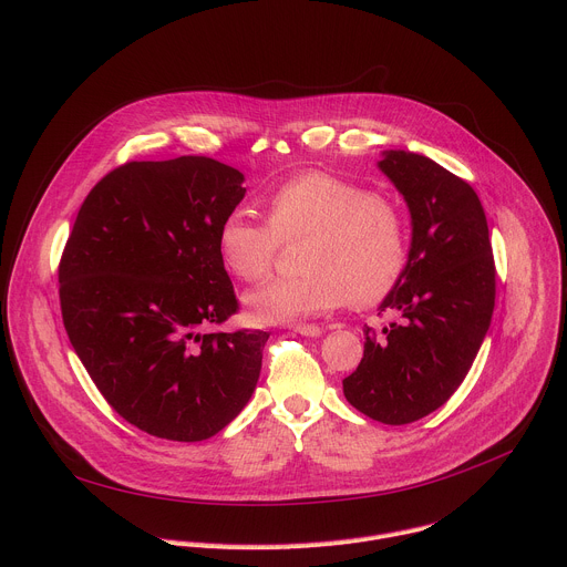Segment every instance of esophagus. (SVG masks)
<instances>
[{
    "label": "esophagus",
    "instance_id": "1",
    "mask_svg": "<svg viewBox=\"0 0 567 567\" xmlns=\"http://www.w3.org/2000/svg\"><path fill=\"white\" fill-rule=\"evenodd\" d=\"M291 330L300 337H309V339H316L322 334V330L318 326H309V322H296V326H291Z\"/></svg>",
    "mask_w": 567,
    "mask_h": 567
}]
</instances>
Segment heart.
Returning a JSON list of instances; mask_svg holds the SVG:
<instances>
[{
    "label": "heart",
    "mask_w": 567,
    "mask_h": 567,
    "mask_svg": "<svg viewBox=\"0 0 567 567\" xmlns=\"http://www.w3.org/2000/svg\"><path fill=\"white\" fill-rule=\"evenodd\" d=\"M269 221L247 208L228 210L215 235L221 265L241 280H260L276 262L280 239L309 233L302 276L271 280L245 296L256 322H291L346 305H374L409 265V230L399 208L343 177L307 171L267 197Z\"/></svg>",
    "instance_id": "heart-1"
}]
</instances>
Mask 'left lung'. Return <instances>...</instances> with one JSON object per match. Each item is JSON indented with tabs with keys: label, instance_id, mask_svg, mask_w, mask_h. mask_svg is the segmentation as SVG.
<instances>
[{
	"label": "left lung",
	"instance_id": "left-lung-1",
	"mask_svg": "<svg viewBox=\"0 0 567 567\" xmlns=\"http://www.w3.org/2000/svg\"><path fill=\"white\" fill-rule=\"evenodd\" d=\"M377 168L411 213L409 265L381 311L399 320L343 379L346 399L381 424L417 422L460 388L487 337L496 300L489 226L475 190L411 150H383Z\"/></svg>",
	"mask_w": 567,
	"mask_h": 567
}]
</instances>
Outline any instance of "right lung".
<instances>
[{
  "mask_svg": "<svg viewBox=\"0 0 567 567\" xmlns=\"http://www.w3.org/2000/svg\"><path fill=\"white\" fill-rule=\"evenodd\" d=\"M241 184L208 156L132 161L92 188L66 239L69 341L110 406L154 437H213L260 379L267 332L204 334L237 309L215 235Z\"/></svg>",
  "mask_w": 567,
  "mask_h": 567,
  "instance_id": "right-lung-1",
  "label": "right lung"
}]
</instances>
